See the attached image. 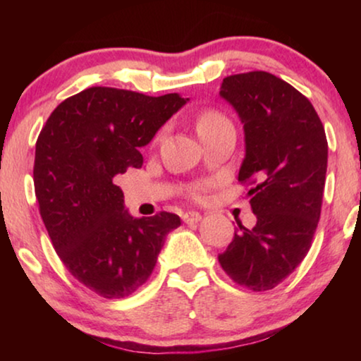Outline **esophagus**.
Instances as JSON below:
<instances>
[{"mask_svg":"<svg viewBox=\"0 0 361 361\" xmlns=\"http://www.w3.org/2000/svg\"><path fill=\"white\" fill-rule=\"evenodd\" d=\"M182 219H184L187 225H194V224H199V221L202 220V215L199 214V212H187Z\"/></svg>","mask_w":361,"mask_h":361,"instance_id":"1","label":"esophagus"}]
</instances>
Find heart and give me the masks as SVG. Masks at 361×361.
<instances>
[{
  "instance_id": "obj_1",
  "label": "heart",
  "mask_w": 361,
  "mask_h": 361,
  "mask_svg": "<svg viewBox=\"0 0 361 361\" xmlns=\"http://www.w3.org/2000/svg\"><path fill=\"white\" fill-rule=\"evenodd\" d=\"M226 125H231V123L226 120V118L221 115V113H219V111H204L199 118H197L195 130L200 136V135H204V133L214 131V130H216V128H221V126H226Z\"/></svg>"
}]
</instances>
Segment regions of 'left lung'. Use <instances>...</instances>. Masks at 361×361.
Returning <instances> with one entry per match:
<instances>
[{"mask_svg": "<svg viewBox=\"0 0 361 361\" xmlns=\"http://www.w3.org/2000/svg\"><path fill=\"white\" fill-rule=\"evenodd\" d=\"M220 97L243 123L238 180L251 182L253 228L235 231L221 268L236 284L268 290L305 258L320 219L329 146L312 103L268 72L224 78Z\"/></svg>", "mask_w": 361, "mask_h": 361, "instance_id": "1", "label": "left lung"}]
</instances>
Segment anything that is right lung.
Masks as SVG:
<instances>
[{
    "mask_svg": "<svg viewBox=\"0 0 361 361\" xmlns=\"http://www.w3.org/2000/svg\"><path fill=\"white\" fill-rule=\"evenodd\" d=\"M189 98L92 87L63 100L36 142L34 189L54 250L75 279L126 298L154 269L179 215L135 219L113 177L141 167L140 149Z\"/></svg>",
    "mask_w": 361,
    "mask_h": 361,
    "instance_id": "add662e5",
    "label": "right lung"
}]
</instances>
